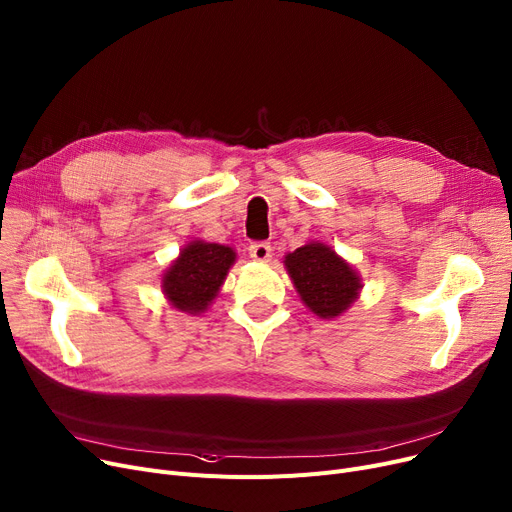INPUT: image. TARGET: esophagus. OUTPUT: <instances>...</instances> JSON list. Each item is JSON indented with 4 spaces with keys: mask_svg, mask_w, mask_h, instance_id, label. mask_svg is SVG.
Returning a JSON list of instances; mask_svg holds the SVG:
<instances>
[{
    "mask_svg": "<svg viewBox=\"0 0 512 512\" xmlns=\"http://www.w3.org/2000/svg\"><path fill=\"white\" fill-rule=\"evenodd\" d=\"M249 255L259 263H267L272 259V247L267 242H253L249 247Z\"/></svg>",
    "mask_w": 512,
    "mask_h": 512,
    "instance_id": "1",
    "label": "esophagus"
}]
</instances>
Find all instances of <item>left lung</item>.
I'll return each instance as SVG.
<instances>
[{
    "label": "left lung",
    "mask_w": 512,
    "mask_h": 512,
    "mask_svg": "<svg viewBox=\"0 0 512 512\" xmlns=\"http://www.w3.org/2000/svg\"><path fill=\"white\" fill-rule=\"evenodd\" d=\"M284 267L305 307L319 319H336L346 313L363 288L355 267L319 240L284 255Z\"/></svg>",
    "instance_id": "1"
}]
</instances>
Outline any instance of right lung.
Masks as SVG:
<instances>
[{
    "label": "right lung",
    "mask_w": 512,
    "mask_h": 512,
    "mask_svg": "<svg viewBox=\"0 0 512 512\" xmlns=\"http://www.w3.org/2000/svg\"><path fill=\"white\" fill-rule=\"evenodd\" d=\"M234 261L232 247L201 238L188 240L161 276V292L176 311L201 315L218 297Z\"/></svg>",
    "instance_id": "obj_1"
}]
</instances>
